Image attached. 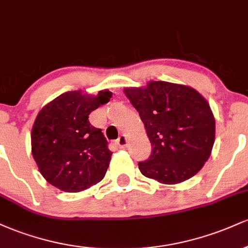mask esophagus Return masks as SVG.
<instances>
[{
	"mask_svg": "<svg viewBox=\"0 0 248 248\" xmlns=\"http://www.w3.org/2000/svg\"><path fill=\"white\" fill-rule=\"evenodd\" d=\"M116 144H118L120 148H124L127 146V138L124 135H120L119 139L116 140Z\"/></svg>",
	"mask_w": 248,
	"mask_h": 248,
	"instance_id": "34e87169",
	"label": "esophagus"
}]
</instances>
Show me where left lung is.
<instances>
[{"mask_svg": "<svg viewBox=\"0 0 248 248\" xmlns=\"http://www.w3.org/2000/svg\"><path fill=\"white\" fill-rule=\"evenodd\" d=\"M127 98L146 127L153 150L139 162L141 173L164 184L195 176L209 160L216 122L209 104L196 90L168 81L126 88Z\"/></svg>", "mask_w": 248, "mask_h": 248, "instance_id": "8db88e82", "label": "left lung"}]
</instances>
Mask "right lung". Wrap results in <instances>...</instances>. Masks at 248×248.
<instances>
[{
  "mask_svg": "<svg viewBox=\"0 0 248 248\" xmlns=\"http://www.w3.org/2000/svg\"><path fill=\"white\" fill-rule=\"evenodd\" d=\"M110 96L109 91H100L96 96L72 91L57 96L38 113L31 132L32 156L53 186L79 192L105 177L113 153L88 115Z\"/></svg>",
  "mask_w": 248,
  "mask_h": 248,
  "instance_id": "1",
  "label": "right lung"
}]
</instances>
